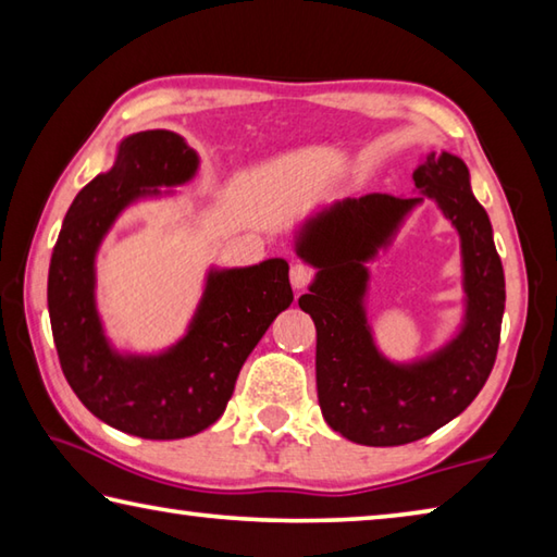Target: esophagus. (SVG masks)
Segmentation results:
<instances>
[{
    "label": "esophagus",
    "instance_id": "34e87169",
    "mask_svg": "<svg viewBox=\"0 0 557 557\" xmlns=\"http://www.w3.org/2000/svg\"><path fill=\"white\" fill-rule=\"evenodd\" d=\"M314 280V270L312 268H307V265H292V270H289V282H292V287L295 289H305V287H309V282Z\"/></svg>",
    "mask_w": 557,
    "mask_h": 557
}]
</instances>
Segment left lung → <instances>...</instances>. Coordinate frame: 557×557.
Listing matches in <instances>:
<instances>
[{
	"mask_svg": "<svg viewBox=\"0 0 557 557\" xmlns=\"http://www.w3.org/2000/svg\"><path fill=\"white\" fill-rule=\"evenodd\" d=\"M420 196L369 194L319 211L297 233V256L317 268L299 307L317 326V395L329 428L369 447L408 445L455 420L494 369L506 282L494 231L474 199L469 169L449 152H430L412 172ZM432 198L462 243L466 319L458 336L410 364L385 359L364 317L370 261L387 247L414 205Z\"/></svg>",
	"mask_w": 557,
	"mask_h": 557,
	"instance_id": "left-lung-1",
	"label": "left lung"
}]
</instances>
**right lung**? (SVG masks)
<instances>
[{
  "label": "right lung",
  "mask_w": 557,
  "mask_h": 557,
  "mask_svg": "<svg viewBox=\"0 0 557 557\" xmlns=\"http://www.w3.org/2000/svg\"><path fill=\"white\" fill-rule=\"evenodd\" d=\"M199 154L169 129L120 143L115 164L75 196L49 268V317L65 381L110 428L145 440H182L206 430L228 405L245 358L292 305L289 265L209 270L186 334L162 354H120L96 305V256L117 215L159 186L191 182Z\"/></svg>",
  "instance_id": "obj_1"
}]
</instances>
